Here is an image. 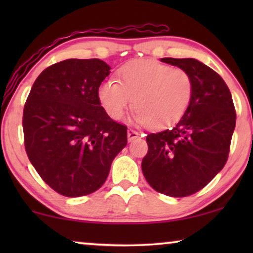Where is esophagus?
I'll return each mask as SVG.
<instances>
[{
    "label": "esophagus",
    "mask_w": 253,
    "mask_h": 253,
    "mask_svg": "<svg viewBox=\"0 0 253 253\" xmlns=\"http://www.w3.org/2000/svg\"><path fill=\"white\" fill-rule=\"evenodd\" d=\"M139 137V132H137L136 130L133 129H129L127 130V139L129 141H132L133 139H136V138Z\"/></svg>",
    "instance_id": "34e87169"
}]
</instances>
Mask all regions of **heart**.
I'll use <instances>...</instances> for the list:
<instances>
[{
  "label": "heart",
  "mask_w": 253,
  "mask_h": 253,
  "mask_svg": "<svg viewBox=\"0 0 253 253\" xmlns=\"http://www.w3.org/2000/svg\"><path fill=\"white\" fill-rule=\"evenodd\" d=\"M119 78L120 82L107 79L99 86L103 109L113 120H120L133 102L134 121L151 129L178 122L189 108L195 88L192 76L184 69L153 60L127 62L120 69Z\"/></svg>",
  "instance_id": "obj_1"
}]
</instances>
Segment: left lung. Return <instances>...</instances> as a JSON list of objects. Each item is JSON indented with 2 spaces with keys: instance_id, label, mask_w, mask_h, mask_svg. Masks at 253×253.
Returning <instances> with one entry per match:
<instances>
[{
  "instance_id": "left-lung-1",
  "label": "left lung",
  "mask_w": 253,
  "mask_h": 253,
  "mask_svg": "<svg viewBox=\"0 0 253 253\" xmlns=\"http://www.w3.org/2000/svg\"><path fill=\"white\" fill-rule=\"evenodd\" d=\"M192 76L195 88L184 115L170 129L147 134L143 174L155 191L188 197L206 186L229 155L236 112L219 74L195 58H161Z\"/></svg>"
}]
</instances>
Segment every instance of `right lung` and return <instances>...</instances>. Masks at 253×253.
<instances>
[{
    "label": "right lung",
    "mask_w": 253,
    "mask_h": 253,
    "mask_svg": "<svg viewBox=\"0 0 253 253\" xmlns=\"http://www.w3.org/2000/svg\"><path fill=\"white\" fill-rule=\"evenodd\" d=\"M110 74L99 58H70L41 72L23 112L25 151L44 183L65 197L96 191L127 143V127L107 115L98 88Z\"/></svg>",
    "instance_id": "obj_1"
}]
</instances>
